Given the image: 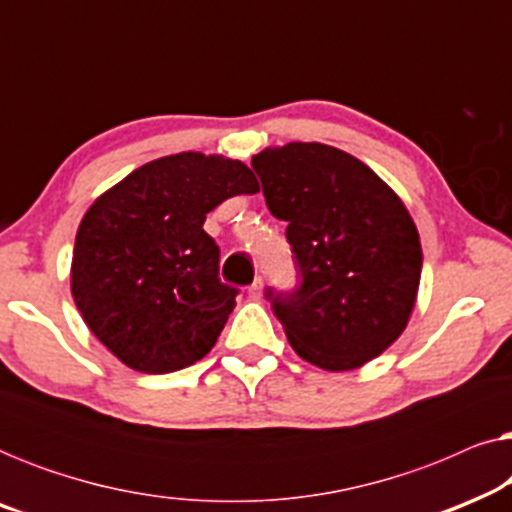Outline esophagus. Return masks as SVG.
Returning a JSON list of instances; mask_svg holds the SVG:
<instances>
[{
  "label": "esophagus",
  "mask_w": 512,
  "mask_h": 512,
  "mask_svg": "<svg viewBox=\"0 0 512 512\" xmlns=\"http://www.w3.org/2000/svg\"><path fill=\"white\" fill-rule=\"evenodd\" d=\"M249 296L254 298V300H261L263 298V279L261 277H258L256 282L249 286Z\"/></svg>",
  "instance_id": "1"
}]
</instances>
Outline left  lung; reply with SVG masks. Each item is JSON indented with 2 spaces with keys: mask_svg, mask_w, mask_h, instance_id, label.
<instances>
[{
  "mask_svg": "<svg viewBox=\"0 0 512 512\" xmlns=\"http://www.w3.org/2000/svg\"><path fill=\"white\" fill-rule=\"evenodd\" d=\"M303 284L268 298L300 359L342 373L394 345L422 277V244L403 200L359 158L319 142L251 158Z\"/></svg>",
  "mask_w": 512,
  "mask_h": 512,
  "instance_id": "8db88e82",
  "label": "left lung"
}]
</instances>
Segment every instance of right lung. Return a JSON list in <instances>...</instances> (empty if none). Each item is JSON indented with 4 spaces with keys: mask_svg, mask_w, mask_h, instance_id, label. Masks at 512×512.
<instances>
[{
    "mask_svg": "<svg viewBox=\"0 0 512 512\" xmlns=\"http://www.w3.org/2000/svg\"><path fill=\"white\" fill-rule=\"evenodd\" d=\"M261 191L242 160L184 151L104 191L76 230L72 296L97 340L139 373L209 354L235 307L202 223L233 195Z\"/></svg>",
    "mask_w": 512,
    "mask_h": 512,
    "instance_id": "add662e5",
    "label": "right lung"
}]
</instances>
